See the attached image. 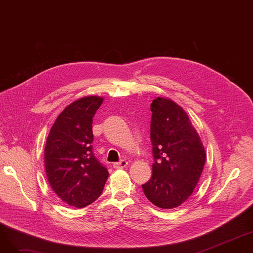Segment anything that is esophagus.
Listing matches in <instances>:
<instances>
[{"instance_id": "esophagus-1", "label": "esophagus", "mask_w": 253, "mask_h": 253, "mask_svg": "<svg viewBox=\"0 0 253 253\" xmlns=\"http://www.w3.org/2000/svg\"><path fill=\"white\" fill-rule=\"evenodd\" d=\"M128 165V162L126 160H121L120 162H117V163H114V168L116 169H122V168H125L127 167Z\"/></svg>"}]
</instances>
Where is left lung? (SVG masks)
<instances>
[{
    "mask_svg": "<svg viewBox=\"0 0 253 253\" xmlns=\"http://www.w3.org/2000/svg\"><path fill=\"white\" fill-rule=\"evenodd\" d=\"M153 174L142 184L149 200L163 209L178 207L193 194L200 179L206 153L200 136L182 108L169 98L151 104Z\"/></svg>",
    "mask_w": 253,
    "mask_h": 253,
    "instance_id": "8db88e82",
    "label": "left lung"
}]
</instances>
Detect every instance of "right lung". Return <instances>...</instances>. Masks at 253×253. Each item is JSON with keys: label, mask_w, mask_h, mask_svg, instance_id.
Instances as JSON below:
<instances>
[{"label": "right lung", "mask_w": 253, "mask_h": 253, "mask_svg": "<svg viewBox=\"0 0 253 253\" xmlns=\"http://www.w3.org/2000/svg\"><path fill=\"white\" fill-rule=\"evenodd\" d=\"M102 101L86 96L72 102L56 118L46 140L48 181L63 202L77 208L94 202L109 177L92 151L93 117Z\"/></svg>", "instance_id": "1"}]
</instances>
